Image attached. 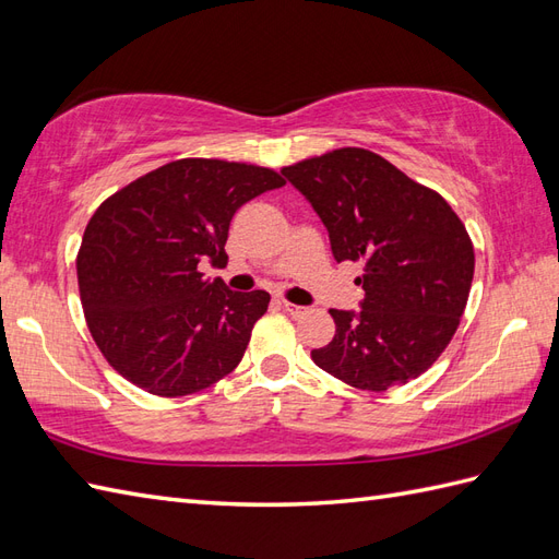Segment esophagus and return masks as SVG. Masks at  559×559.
I'll return each instance as SVG.
<instances>
[{
  "instance_id": "obj_1",
  "label": "esophagus",
  "mask_w": 559,
  "mask_h": 559,
  "mask_svg": "<svg viewBox=\"0 0 559 559\" xmlns=\"http://www.w3.org/2000/svg\"><path fill=\"white\" fill-rule=\"evenodd\" d=\"M282 308L287 310L292 318H301V316H306V312H308V308H304V306H296V304H289V301H282Z\"/></svg>"
}]
</instances>
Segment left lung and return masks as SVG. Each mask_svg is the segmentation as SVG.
Segmentation results:
<instances>
[{
  "instance_id": "8db88e82",
  "label": "left lung",
  "mask_w": 559,
  "mask_h": 559,
  "mask_svg": "<svg viewBox=\"0 0 559 559\" xmlns=\"http://www.w3.org/2000/svg\"><path fill=\"white\" fill-rule=\"evenodd\" d=\"M330 233L336 263L362 261L360 310H330L336 334L310 350L362 391L407 384L437 362L465 312L474 247L433 189L358 146L282 168Z\"/></svg>"
}]
</instances>
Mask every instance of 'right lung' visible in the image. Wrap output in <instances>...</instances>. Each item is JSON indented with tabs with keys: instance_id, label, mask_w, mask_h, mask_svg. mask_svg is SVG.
Returning <instances> with one entry per match:
<instances>
[{
	"instance_id": "1",
	"label": "right lung",
	"mask_w": 559,
	"mask_h": 559,
	"mask_svg": "<svg viewBox=\"0 0 559 559\" xmlns=\"http://www.w3.org/2000/svg\"><path fill=\"white\" fill-rule=\"evenodd\" d=\"M282 175L247 163L180 158L94 211L78 251L85 320L108 365L154 396H187L239 365L267 292L203 280L223 267L229 221Z\"/></svg>"
}]
</instances>
